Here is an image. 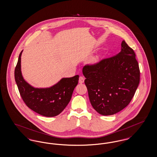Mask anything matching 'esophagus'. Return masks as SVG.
<instances>
[{"instance_id":"1","label":"esophagus","mask_w":157,"mask_h":157,"mask_svg":"<svg viewBox=\"0 0 157 157\" xmlns=\"http://www.w3.org/2000/svg\"><path fill=\"white\" fill-rule=\"evenodd\" d=\"M85 81V78L83 76H80L79 78V83H83Z\"/></svg>"}]
</instances>
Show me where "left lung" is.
<instances>
[{
    "label": "left lung",
    "instance_id": "8db88e82",
    "mask_svg": "<svg viewBox=\"0 0 157 157\" xmlns=\"http://www.w3.org/2000/svg\"><path fill=\"white\" fill-rule=\"evenodd\" d=\"M117 55L87 64L83 69L90 104L102 115L120 112L129 104L140 80L134 50L125 40Z\"/></svg>",
    "mask_w": 157,
    "mask_h": 157
}]
</instances>
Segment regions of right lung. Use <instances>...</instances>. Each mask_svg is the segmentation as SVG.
I'll list each match as a JSON object with an SVG mask.
<instances>
[{
	"label": "right lung",
	"mask_w": 157,
	"mask_h": 157,
	"mask_svg": "<svg viewBox=\"0 0 157 157\" xmlns=\"http://www.w3.org/2000/svg\"><path fill=\"white\" fill-rule=\"evenodd\" d=\"M20 53L15 69V79L20 95L26 106L32 111L47 117L59 115L69 102L78 83L79 75L63 78L49 88H35L23 78L21 70Z\"/></svg>",
	"instance_id": "obj_1"
}]
</instances>
